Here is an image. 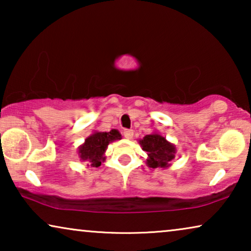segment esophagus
<instances>
[{
  "label": "esophagus",
  "instance_id": "esophagus-1",
  "mask_svg": "<svg viewBox=\"0 0 251 251\" xmlns=\"http://www.w3.org/2000/svg\"><path fill=\"white\" fill-rule=\"evenodd\" d=\"M123 136H125L126 139H131L133 136V130H131V129L125 130V131H123Z\"/></svg>",
  "mask_w": 251,
  "mask_h": 251
}]
</instances>
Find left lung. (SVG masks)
Instances as JSON below:
<instances>
[{
	"label": "left lung",
	"instance_id": "obj_1",
	"mask_svg": "<svg viewBox=\"0 0 251 251\" xmlns=\"http://www.w3.org/2000/svg\"><path fill=\"white\" fill-rule=\"evenodd\" d=\"M143 150L147 152L149 159L147 164L151 168H168L170 162L175 159L176 147L174 144L168 142L163 136L154 132L146 135L139 140Z\"/></svg>",
	"mask_w": 251,
	"mask_h": 251
}]
</instances>
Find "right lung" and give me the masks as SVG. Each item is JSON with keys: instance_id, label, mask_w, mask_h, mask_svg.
Here are the masks:
<instances>
[{"instance_id": "obj_1", "label": "right lung", "mask_w": 251, "mask_h": 251, "mask_svg": "<svg viewBox=\"0 0 251 251\" xmlns=\"http://www.w3.org/2000/svg\"><path fill=\"white\" fill-rule=\"evenodd\" d=\"M121 139V133L116 129L109 132L95 131L78 147V156L82 161H89L91 167H99L105 160V152L109 143Z\"/></svg>"}]
</instances>
